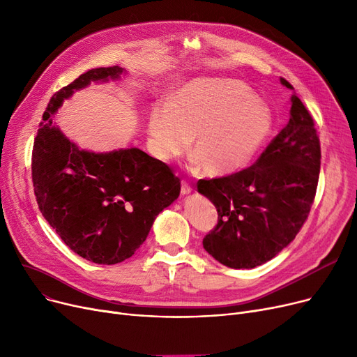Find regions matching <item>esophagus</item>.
Returning a JSON list of instances; mask_svg holds the SVG:
<instances>
[{"instance_id":"esophagus-1","label":"esophagus","mask_w":357,"mask_h":357,"mask_svg":"<svg viewBox=\"0 0 357 357\" xmlns=\"http://www.w3.org/2000/svg\"><path fill=\"white\" fill-rule=\"evenodd\" d=\"M191 191H192L191 185L186 182V181H182L181 182V195H188Z\"/></svg>"}]
</instances>
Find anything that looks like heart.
<instances>
[{
  "instance_id": "b5f03b06",
  "label": "heart",
  "mask_w": 357,
  "mask_h": 357,
  "mask_svg": "<svg viewBox=\"0 0 357 357\" xmlns=\"http://www.w3.org/2000/svg\"><path fill=\"white\" fill-rule=\"evenodd\" d=\"M273 116L240 81L202 78L179 88L171 102H158L147 117V146L160 162L188 152L210 176L249 166L269 142Z\"/></svg>"
}]
</instances>
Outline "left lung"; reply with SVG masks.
Listing matches in <instances>:
<instances>
[{
    "mask_svg": "<svg viewBox=\"0 0 357 357\" xmlns=\"http://www.w3.org/2000/svg\"><path fill=\"white\" fill-rule=\"evenodd\" d=\"M280 84L294 89L284 78ZM289 114L288 124L250 167L197 185L218 213L202 246L224 266L266 264L295 238L310 214L320 175V140L295 93Z\"/></svg>",
    "mask_w": 357,
    "mask_h": 357,
    "instance_id": "8db88e82",
    "label": "left lung"
}]
</instances>
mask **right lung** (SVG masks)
<instances>
[{"label": "right lung", "instance_id": "obj_1", "mask_svg": "<svg viewBox=\"0 0 357 357\" xmlns=\"http://www.w3.org/2000/svg\"><path fill=\"white\" fill-rule=\"evenodd\" d=\"M126 69L96 68L50 98L31 156L34 195L46 221L81 257L116 265L143 245L153 221L181 192L163 162L137 147L96 153L79 149L53 121L65 100L91 82L116 81Z\"/></svg>", "mask_w": 357, "mask_h": 357}]
</instances>
